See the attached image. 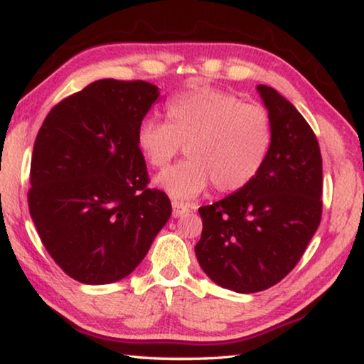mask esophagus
<instances>
[{
	"mask_svg": "<svg viewBox=\"0 0 364 364\" xmlns=\"http://www.w3.org/2000/svg\"><path fill=\"white\" fill-rule=\"evenodd\" d=\"M186 212H188V207L187 205H183L182 202H177V200H173L172 202V217H181L182 213H186Z\"/></svg>",
	"mask_w": 364,
	"mask_h": 364,
	"instance_id": "1",
	"label": "esophagus"
}]
</instances>
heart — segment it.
Here are the masks:
<instances>
[{"label": "heart", "instance_id": "1", "mask_svg": "<svg viewBox=\"0 0 364 364\" xmlns=\"http://www.w3.org/2000/svg\"><path fill=\"white\" fill-rule=\"evenodd\" d=\"M167 122L144 119L137 147L149 166L162 168L186 146L188 159L156 177V186L178 200L197 197L213 183L218 193L245 188L262 171L272 147L270 114L237 94L197 87L172 97Z\"/></svg>", "mask_w": 364, "mask_h": 364}]
</instances>
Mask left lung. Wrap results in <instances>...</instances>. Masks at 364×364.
Here are the masks:
<instances>
[{"label": "left lung", "instance_id": "8db88e82", "mask_svg": "<svg viewBox=\"0 0 364 364\" xmlns=\"http://www.w3.org/2000/svg\"><path fill=\"white\" fill-rule=\"evenodd\" d=\"M257 91L272 121L262 171L242 191L198 208L196 255L205 275L237 293L267 290L300 260L321 220L323 171L316 136L273 87Z\"/></svg>", "mask_w": 364, "mask_h": 364}]
</instances>
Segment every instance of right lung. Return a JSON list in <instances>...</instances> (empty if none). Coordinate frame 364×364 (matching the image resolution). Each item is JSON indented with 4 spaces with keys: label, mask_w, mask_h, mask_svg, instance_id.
Here are the masks:
<instances>
[{
    "label": "right lung",
    "mask_w": 364,
    "mask_h": 364,
    "mask_svg": "<svg viewBox=\"0 0 364 364\" xmlns=\"http://www.w3.org/2000/svg\"><path fill=\"white\" fill-rule=\"evenodd\" d=\"M161 96L146 81L99 79L54 106L31 159L29 213L53 260L86 285L136 270L172 213L149 188L137 127Z\"/></svg>",
    "instance_id": "1"
}]
</instances>
